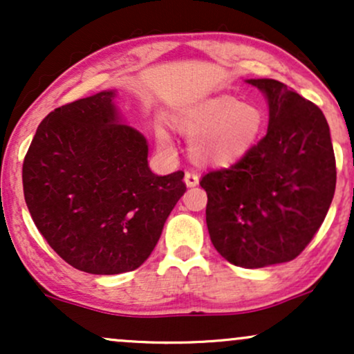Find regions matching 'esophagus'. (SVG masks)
Listing matches in <instances>:
<instances>
[{
	"instance_id": "1",
	"label": "esophagus",
	"mask_w": 354,
	"mask_h": 354,
	"mask_svg": "<svg viewBox=\"0 0 354 354\" xmlns=\"http://www.w3.org/2000/svg\"><path fill=\"white\" fill-rule=\"evenodd\" d=\"M185 183H186V186H188V188H194V186L200 183V176H198L196 173L188 171L185 174Z\"/></svg>"
}]
</instances>
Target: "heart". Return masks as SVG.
<instances>
[{"label": "heart", "mask_w": 354, "mask_h": 354, "mask_svg": "<svg viewBox=\"0 0 354 354\" xmlns=\"http://www.w3.org/2000/svg\"><path fill=\"white\" fill-rule=\"evenodd\" d=\"M178 128L191 140V156L201 165L228 166L245 158L261 136L265 115L256 104L233 96H216L186 109ZM158 143L169 148V138L158 133Z\"/></svg>", "instance_id": "obj_1"}]
</instances>
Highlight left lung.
Wrapping results in <instances>:
<instances>
[{"label": "left lung", "instance_id": "1", "mask_svg": "<svg viewBox=\"0 0 354 354\" xmlns=\"http://www.w3.org/2000/svg\"><path fill=\"white\" fill-rule=\"evenodd\" d=\"M246 83L266 98V136L200 185L213 246L231 265L254 270L291 261L311 241L333 201L336 161L316 104L276 80Z\"/></svg>", "mask_w": 354, "mask_h": 354}]
</instances>
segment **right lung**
<instances>
[{"label":"right lung","mask_w":354,"mask_h":354,"mask_svg":"<svg viewBox=\"0 0 354 354\" xmlns=\"http://www.w3.org/2000/svg\"><path fill=\"white\" fill-rule=\"evenodd\" d=\"M116 96L104 89L51 111L23 163L36 228L68 265L91 274L143 265L186 191L183 171L149 169L148 141L124 123Z\"/></svg>","instance_id":"add662e5"}]
</instances>
